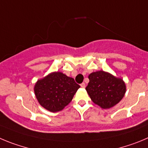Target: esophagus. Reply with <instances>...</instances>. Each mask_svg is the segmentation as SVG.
Listing matches in <instances>:
<instances>
[{"instance_id": "esophagus-1", "label": "esophagus", "mask_w": 148, "mask_h": 148, "mask_svg": "<svg viewBox=\"0 0 148 148\" xmlns=\"http://www.w3.org/2000/svg\"><path fill=\"white\" fill-rule=\"evenodd\" d=\"M80 86L82 88H86V84L84 83V82H82V84H80Z\"/></svg>"}]
</instances>
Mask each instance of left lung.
Segmentation results:
<instances>
[{
    "instance_id": "8db88e82",
    "label": "left lung",
    "mask_w": 148,
    "mask_h": 148,
    "mask_svg": "<svg viewBox=\"0 0 148 148\" xmlns=\"http://www.w3.org/2000/svg\"><path fill=\"white\" fill-rule=\"evenodd\" d=\"M86 88L90 99L103 109H108L119 103L125 94V83L110 73L103 71L89 74Z\"/></svg>"
}]
</instances>
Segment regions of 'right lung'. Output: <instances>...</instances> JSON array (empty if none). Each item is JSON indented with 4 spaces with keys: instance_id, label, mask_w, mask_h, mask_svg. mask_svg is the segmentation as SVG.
Masks as SVG:
<instances>
[{
    "instance_id": "1",
    "label": "right lung",
    "mask_w": 148,
    "mask_h": 148,
    "mask_svg": "<svg viewBox=\"0 0 148 148\" xmlns=\"http://www.w3.org/2000/svg\"><path fill=\"white\" fill-rule=\"evenodd\" d=\"M79 87L73 78L55 71L38 80L34 90L41 106L51 112H58L70 103Z\"/></svg>"
}]
</instances>
